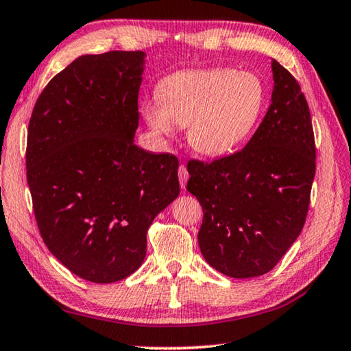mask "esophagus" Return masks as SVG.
I'll list each match as a JSON object with an SVG mask.
<instances>
[{
    "instance_id": "1",
    "label": "esophagus",
    "mask_w": 351,
    "mask_h": 351,
    "mask_svg": "<svg viewBox=\"0 0 351 351\" xmlns=\"http://www.w3.org/2000/svg\"><path fill=\"white\" fill-rule=\"evenodd\" d=\"M190 179V174H188V169L185 165H180L179 166V180H180V186L185 188L186 186V182Z\"/></svg>"
}]
</instances>
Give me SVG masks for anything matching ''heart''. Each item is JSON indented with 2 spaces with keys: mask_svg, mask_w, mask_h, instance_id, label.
<instances>
[{
  "mask_svg": "<svg viewBox=\"0 0 351 351\" xmlns=\"http://www.w3.org/2000/svg\"><path fill=\"white\" fill-rule=\"evenodd\" d=\"M158 100L141 112L157 136H171L188 125V143L196 152L217 157L240 144L256 127L265 105V86L252 72L232 69L188 70L158 84Z\"/></svg>",
  "mask_w": 351,
  "mask_h": 351,
  "instance_id": "obj_1",
  "label": "heart"
}]
</instances>
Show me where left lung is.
Instances as JSON below:
<instances>
[{"mask_svg":"<svg viewBox=\"0 0 351 351\" xmlns=\"http://www.w3.org/2000/svg\"><path fill=\"white\" fill-rule=\"evenodd\" d=\"M265 117L243 149L213 161L191 158L186 190L201 204L197 241L230 278L276 267L306 223L315 176V139L301 86L276 59Z\"/></svg>","mask_w":351,"mask_h":351,"instance_id":"1","label":"left lung"}]
</instances>
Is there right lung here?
<instances>
[{
    "mask_svg": "<svg viewBox=\"0 0 351 351\" xmlns=\"http://www.w3.org/2000/svg\"><path fill=\"white\" fill-rule=\"evenodd\" d=\"M143 51L84 55L55 75L32 110L26 179L44 243L86 281L141 265L147 229L179 196V160L133 143Z\"/></svg>",
    "mask_w": 351,
    "mask_h": 351,
    "instance_id": "right-lung-1",
    "label": "right lung"
}]
</instances>
